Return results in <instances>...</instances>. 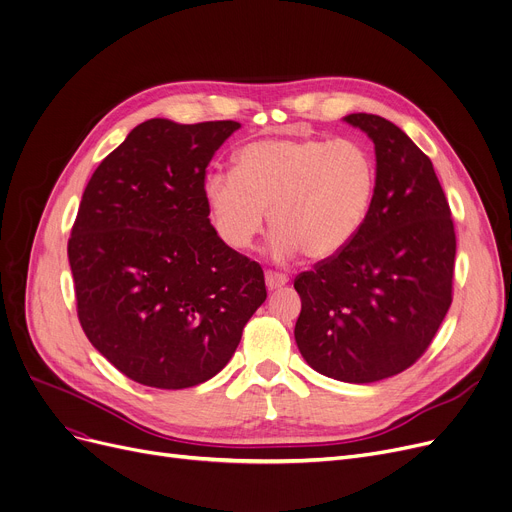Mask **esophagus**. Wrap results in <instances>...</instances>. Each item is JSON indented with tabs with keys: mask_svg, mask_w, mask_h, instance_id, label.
<instances>
[{
	"mask_svg": "<svg viewBox=\"0 0 512 512\" xmlns=\"http://www.w3.org/2000/svg\"><path fill=\"white\" fill-rule=\"evenodd\" d=\"M265 284L270 290H278L284 284H288V276L286 274H278V272H265Z\"/></svg>",
	"mask_w": 512,
	"mask_h": 512,
	"instance_id": "34e87169",
	"label": "esophagus"
}]
</instances>
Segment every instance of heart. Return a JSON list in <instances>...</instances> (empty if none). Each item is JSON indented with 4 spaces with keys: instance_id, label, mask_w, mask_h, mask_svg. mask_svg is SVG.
<instances>
[{
    "instance_id": "b5f03b06",
    "label": "heart",
    "mask_w": 512,
    "mask_h": 512,
    "mask_svg": "<svg viewBox=\"0 0 512 512\" xmlns=\"http://www.w3.org/2000/svg\"><path fill=\"white\" fill-rule=\"evenodd\" d=\"M378 191V164L359 139H263L242 147L236 172L215 170L203 193L220 236L245 249L263 232L272 253L313 261L340 255L361 234Z\"/></svg>"
}]
</instances>
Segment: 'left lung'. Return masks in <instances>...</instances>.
Wrapping results in <instances>:
<instances>
[{
  "mask_svg": "<svg viewBox=\"0 0 512 512\" xmlns=\"http://www.w3.org/2000/svg\"><path fill=\"white\" fill-rule=\"evenodd\" d=\"M375 145L378 191L361 234L294 280L303 359L338 382L371 384L411 367L452 303L456 236L429 159L382 116H346Z\"/></svg>",
  "mask_w": 512,
  "mask_h": 512,
  "instance_id": "8db88e82",
  "label": "left lung"
}]
</instances>
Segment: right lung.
Returning <instances> with one entry per match:
<instances>
[{
    "label": "right lung",
    "mask_w": 512,
    "mask_h": 512,
    "mask_svg": "<svg viewBox=\"0 0 512 512\" xmlns=\"http://www.w3.org/2000/svg\"><path fill=\"white\" fill-rule=\"evenodd\" d=\"M240 124L153 118L93 172L68 261L80 326L126 378L161 390L207 382L265 301L261 265L209 222L205 168Z\"/></svg>",
    "instance_id": "add662e5"
}]
</instances>
